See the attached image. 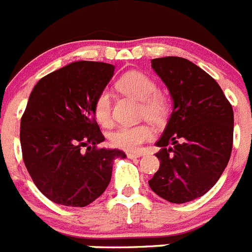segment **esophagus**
<instances>
[{
	"label": "esophagus",
	"instance_id": "obj_1",
	"mask_svg": "<svg viewBox=\"0 0 252 252\" xmlns=\"http://www.w3.org/2000/svg\"><path fill=\"white\" fill-rule=\"evenodd\" d=\"M126 156L129 158H141L142 154L141 152H126Z\"/></svg>",
	"mask_w": 252,
	"mask_h": 252
}]
</instances>
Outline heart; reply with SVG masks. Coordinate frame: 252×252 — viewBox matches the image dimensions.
Segmentation results:
<instances>
[{
    "mask_svg": "<svg viewBox=\"0 0 252 252\" xmlns=\"http://www.w3.org/2000/svg\"><path fill=\"white\" fill-rule=\"evenodd\" d=\"M118 88L123 94L141 101V113L154 123L161 122L168 111V102L161 94L156 92V83L142 71L132 70L123 74L119 78ZM94 115L101 126L111 123V94L109 91H102L94 102ZM154 136V130L147 124L122 126L110 134V143L114 147L136 151Z\"/></svg>",
    "mask_w": 252,
    "mask_h": 252,
    "instance_id": "obj_1",
    "label": "heart"
}]
</instances>
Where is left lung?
Instances as JSON below:
<instances>
[{"label": "left lung", "instance_id": "obj_1", "mask_svg": "<svg viewBox=\"0 0 252 252\" xmlns=\"http://www.w3.org/2000/svg\"><path fill=\"white\" fill-rule=\"evenodd\" d=\"M173 100V111L156 142L160 168L149 181L173 204L201 197L220 178L233 145V109L219 84L187 59L151 60Z\"/></svg>", "mask_w": 252, "mask_h": 252}]
</instances>
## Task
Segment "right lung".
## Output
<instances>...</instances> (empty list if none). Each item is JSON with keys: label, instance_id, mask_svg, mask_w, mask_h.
Returning a JSON list of instances; mask_svg holds the SVG:
<instances>
[{"label": "right lung", "instance_id": "1", "mask_svg": "<svg viewBox=\"0 0 252 252\" xmlns=\"http://www.w3.org/2000/svg\"><path fill=\"white\" fill-rule=\"evenodd\" d=\"M115 66L74 61L42 78L29 96L20 123L23 158L34 185L55 204L84 208L109 186L118 149H97L105 141L94 102Z\"/></svg>", "mask_w": 252, "mask_h": 252}]
</instances>
